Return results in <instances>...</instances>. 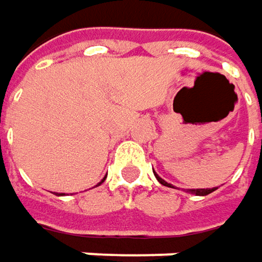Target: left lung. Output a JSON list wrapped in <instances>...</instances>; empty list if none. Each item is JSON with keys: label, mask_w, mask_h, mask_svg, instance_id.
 Returning <instances> with one entry per match:
<instances>
[{"label": "left lung", "mask_w": 262, "mask_h": 262, "mask_svg": "<svg viewBox=\"0 0 262 262\" xmlns=\"http://www.w3.org/2000/svg\"><path fill=\"white\" fill-rule=\"evenodd\" d=\"M156 176V178H158V181L161 183V184H164V186H166V187H172L171 184H168L165 180H162L161 177H158V174H155ZM214 190H216V187H214V189H196V190H190L191 193H194V194H198V196H206V194H209V193H212Z\"/></svg>", "instance_id": "8db88e82"}]
</instances>
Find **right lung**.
Masks as SVG:
<instances>
[{
    "label": "right lung",
    "instance_id": "obj_1",
    "mask_svg": "<svg viewBox=\"0 0 262 262\" xmlns=\"http://www.w3.org/2000/svg\"><path fill=\"white\" fill-rule=\"evenodd\" d=\"M104 180H106V178H103V181H104ZM103 181H101V183H103ZM101 183H100V184H101Z\"/></svg>",
    "mask_w": 262,
    "mask_h": 262
}]
</instances>
